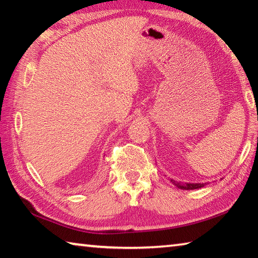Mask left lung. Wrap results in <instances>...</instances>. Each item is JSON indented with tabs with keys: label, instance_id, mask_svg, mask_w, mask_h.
Segmentation results:
<instances>
[{
	"label": "left lung",
	"instance_id": "obj_1",
	"mask_svg": "<svg viewBox=\"0 0 258 258\" xmlns=\"http://www.w3.org/2000/svg\"><path fill=\"white\" fill-rule=\"evenodd\" d=\"M169 180H171V182L174 185L182 190H195V189H199V187H204L207 184V183H182V182L174 181L172 178H169Z\"/></svg>",
	"mask_w": 258,
	"mask_h": 258
}]
</instances>
